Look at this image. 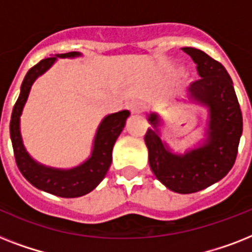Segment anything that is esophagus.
<instances>
[{
  "mask_svg": "<svg viewBox=\"0 0 252 252\" xmlns=\"http://www.w3.org/2000/svg\"><path fill=\"white\" fill-rule=\"evenodd\" d=\"M146 108L145 103L142 102H133L130 103V111L133 112V114H140V112H144Z\"/></svg>",
  "mask_w": 252,
  "mask_h": 252,
  "instance_id": "1",
  "label": "esophagus"
}]
</instances>
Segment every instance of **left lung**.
I'll return each mask as SVG.
<instances>
[{"label":"left lung","mask_w":252,"mask_h":252,"mask_svg":"<svg viewBox=\"0 0 252 252\" xmlns=\"http://www.w3.org/2000/svg\"><path fill=\"white\" fill-rule=\"evenodd\" d=\"M182 51L195 61L200 78L189 86V96L209 108L208 140L184 156L170 153L158 136L159 119L150 114L154 129H148L145 144L149 165L162 184L178 193H193L219 182L230 171L242 134V112L233 81L223 65L193 47Z\"/></svg>","instance_id":"8db88e82"}]
</instances>
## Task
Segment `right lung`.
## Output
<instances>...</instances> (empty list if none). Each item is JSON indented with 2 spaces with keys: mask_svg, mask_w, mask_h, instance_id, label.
Returning <instances> with one entry per match:
<instances>
[{
  "mask_svg": "<svg viewBox=\"0 0 252 252\" xmlns=\"http://www.w3.org/2000/svg\"><path fill=\"white\" fill-rule=\"evenodd\" d=\"M80 56L78 52L63 53L56 56L47 57L39 61L35 66L30 69L22 82L21 94L14 104L11 120H10V137L13 142V150L15 162L22 172V175L32 184L33 187L41 191L48 192L60 197H78L91 192L106 176L112 162V149L119 134L129 116V111H120L111 114L103 119L95 136L94 149L91 157L85 163L72 170H59V168L45 167L33 161L26 152L22 142L19 130V116L22 114L30 89L33 81L43 74L51 65L57 60V57Z\"/></svg>",
  "mask_w": 252,
  "mask_h": 252,
  "instance_id": "1",
  "label": "right lung"
}]
</instances>
